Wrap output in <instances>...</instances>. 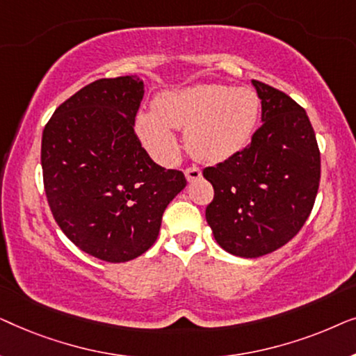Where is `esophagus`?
<instances>
[{
  "instance_id": "34e87169",
  "label": "esophagus",
  "mask_w": 356,
  "mask_h": 356,
  "mask_svg": "<svg viewBox=\"0 0 356 356\" xmlns=\"http://www.w3.org/2000/svg\"><path fill=\"white\" fill-rule=\"evenodd\" d=\"M184 175H186L188 181L193 183V181H197V179L202 177V172L197 167H191V168L184 170Z\"/></svg>"
}]
</instances>
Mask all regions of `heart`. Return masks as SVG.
I'll return each instance as SVG.
<instances>
[{"mask_svg": "<svg viewBox=\"0 0 356 356\" xmlns=\"http://www.w3.org/2000/svg\"><path fill=\"white\" fill-rule=\"evenodd\" d=\"M259 115V97L248 87L194 84L159 94L154 110L138 113L136 129L160 163L170 165L178 157L175 129H186V145L193 157L220 163L248 147Z\"/></svg>", "mask_w": 356, "mask_h": 356, "instance_id": "heart-1", "label": "heart"}]
</instances>
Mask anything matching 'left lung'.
Returning a JSON list of instances; mask_svg holds the SVG:
<instances>
[{"instance_id": "1", "label": "left lung", "mask_w": 356, "mask_h": 356, "mask_svg": "<svg viewBox=\"0 0 356 356\" xmlns=\"http://www.w3.org/2000/svg\"><path fill=\"white\" fill-rule=\"evenodd\" d=\"M251 84L262 126L240 154L202 172L213 186L206 220L220 248L240 257L269 254L289 243L309 217L321 178L306 111L264 82Z\"/></svg>"}]
</instances>
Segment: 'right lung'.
<instances>
[{"instance_id":"1","label":"right lung","mask_w":356,"mask_h":356,"mask_svg":"<svg viewBox=\"0 0 356 356\" xmlns=\"http://www.w3.org/2000/svg\"><path fill=\"white\" fill-rule=\"evenodd\" d=\"M138 76L99 79L55 110L42 136L43 184L63 233L87 254L126 262L157 240L163 211L186 186L134 133Z\"/></svg>"}]
</instances>
